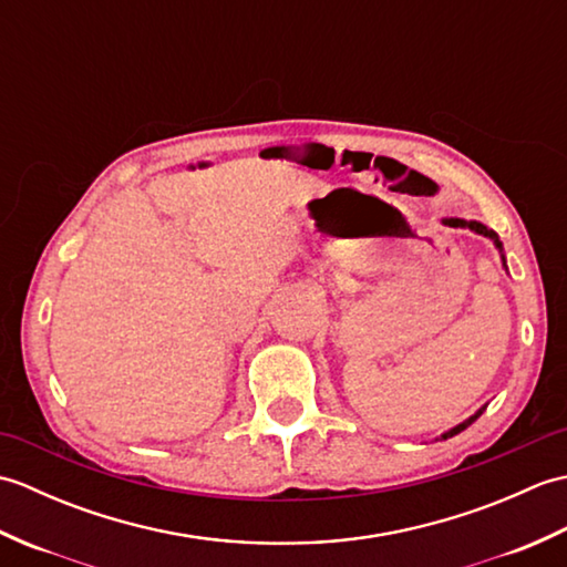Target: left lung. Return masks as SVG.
I'll return each instance as SVG.
<instances>
[{"instance_id":"obj_1","label":"left lung","mask_w":567,"mask_h":567,"mask_svg":"<svg viewBox=\"0 0 567 567\" xmlns=\"http://www.w3.org/2000/svg\"><path fill=\"white\" fill-rule=\"evenodd\" d=\"M443 224H445V226H453V228H470V231H475V234H480V236H487V238L492 240V244H495V248L499 250V256H502V265H504V268H507V260H504V250H502V240H499V236H497L495 231H492V228H487L485 224H480V221H465V219H443ZM485 409H487V406L477 409V412H475L473 416L465 419L463 424H457V426H455V429H451L449 433H443L441 439H451V436H455V433L465 431L470 424H473L475 419H480V414H483Z\"/></svg>"}]
</instances>
